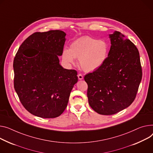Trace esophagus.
Instances as JSON below:
<instances>
[{
    "mask_svg": "<svg viewBox=\"0 0 153 153\" xmlns=\"http://www.w3.org/2000/svg\"><path fill=\"white\" fill-rule=\"evenodd\" d=\"M78 79H79V80H82L83 79V78H84V77H83V76L81 74H78Z\"/></svg>",
    "mask_w": 153,
    "mask_h": 153,
    "instance_id": "esophagus-1",
    "label": "esophagus"
}]
</instances>
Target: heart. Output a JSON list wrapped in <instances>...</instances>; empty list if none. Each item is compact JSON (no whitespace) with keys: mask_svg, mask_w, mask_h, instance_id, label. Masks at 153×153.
<instances>
[{"mask_svg":"<svg viewBox=\"0 0 153 153\" xmlns=\"http://www.w3.org/2000/svg\"><path fill=\"white\" fill-rule=\"evenodd\" d=\"M108 55V45L103 40L91 36L80 37L63 51V59L67 63L74 64L78 58L80 66L86 72H93L105 63Z\"/></svg>","mask_w":153,"mask_h":153,"instance_id":"obj_1","label":"heart"}]
</instances>
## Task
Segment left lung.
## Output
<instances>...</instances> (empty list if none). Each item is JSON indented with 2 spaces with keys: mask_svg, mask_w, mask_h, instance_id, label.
Here are the masks:
<instances>
[{
  "mask_svg": "<svg viewBox=\"0 0 153 153\" xmlns=\"http://www.w3.org/2000/svg\"><path fill=\"white\" fill-rule=\"evenodd\" d=\"M111 48L103 65L84 77L90 107L102 115H112L134 101L142 78L139 52L119 31L109 34Z\"/></svg>",
  "mask_w": 153,
  "mask_h": 153,
  "instance_id": "8db88e82",
  "label": "left lung"
}]
</instances>
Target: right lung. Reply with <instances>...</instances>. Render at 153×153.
I'll use <instances>...</instances> for the list:
<instances>
[{
  "mask_svg": "<svg viewBox=\"0 0 153 153\" xmlns=\"http://www.w3.org/2000/svg\"><path fill=\"white\" fill-rule=\"evenodd\" d=\"M66 35L59 30L35 33L20 45L14 58L15 90L25 108L36 116L62 114L77 82V71L59 65Z\"/></svg>",
  "mask_w": 153,
  "mask_h": 153,
  "instance_id": "1",
  "label": "right lung"
}]
</instances>
